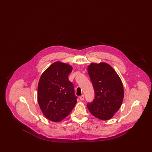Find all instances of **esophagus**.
Here are the masks:
<instances>
[{"mask_svg":"<svg viewBox=\"0 0 152 152\" xmlns=\"http://www.w3.org/2000/svg\"><path fill=\"white\" fill-rule=\"evenodd\" d=\"M80 99L81 100V101H83L84 100V95L83 94L81 95V96H80Z\"/></svg>","mask_w":152,"mask_h":152,"instance_id":"34e87169","label":"esophagus"}]
</instances>
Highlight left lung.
I'll use <instances>...</instances> for the list:
<instances>
[{
	"instance_id": "obj_1",
	"label": "left lung",
	"mask_w": 152,
	"mask_h": 152,
	"mask_svg": "<svg viewBox=\"0 0 152 152\" xmlns=\"http://www.w3.org/2000/svg\"><path fill=\"white\" fill-rule=\"evenodd\" d=\"M88 72L95 96L87 107L97 118L109 120L121 105L124 96L122 81L115 69L105 63H91L88 66Z\"/></svg>"
}]
</instances>
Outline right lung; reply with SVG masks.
<instances>
[{"label": "right lung", "mask_w": 152, "mask_h": 152, "mask_svg": "<svg viewBox=\"0 0 152 152\" xmlns=\"http://www.w3.org/2000/svg\"><path fill=\"white\" fill-rule=\"evenodd\" d=\"M72 66L60 61L52 64L42 75L37 86V100L44 115L59 122L69 115L77 102L68 75Z\"/></svg>", "instance_id": "obj_1"}]
</instances>
